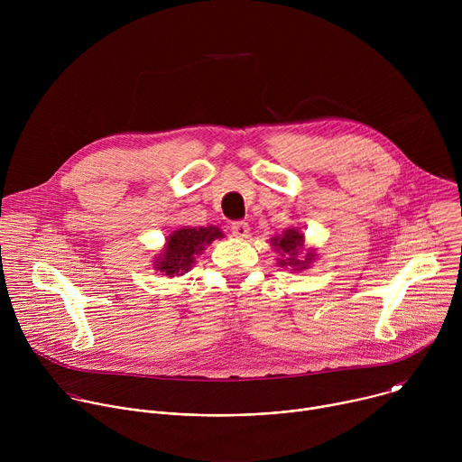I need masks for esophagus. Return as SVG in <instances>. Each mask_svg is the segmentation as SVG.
<instances>
[{
	"instance_id": "1",
	"label": "esophagus",
	"mask_w": 462,
	"mask_h": 462,
	"mask_svg": "<svg viewBox=\"0 0 462 462\" xmlns=\"http://www.w3.org/2000/svg\"><path fill=\"white\" fill-rule=\"evenodd\" d=\"M230 230H232V234H234V237H237V239H245V237H248V234H250V226H248V223H245V221H234V223L230 225Z\"/></svg>"
}]
</instances>
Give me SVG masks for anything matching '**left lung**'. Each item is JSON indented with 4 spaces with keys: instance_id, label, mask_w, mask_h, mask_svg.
<instances>
[{
    "instance_id": "1",
    "label": "left lung",
    "mask_w": 462,
    "mask_h": 462,
    "mask_svg": "<svg viewBox=\"0 0 462 462\" xmlns=\"http://www.w3.org/2000/svg\"><path fill=\"white\" fill-rule=\"evenodd\" d=\"M271 245L280 254L278 265L292 273H301L310 269L316 261V248H305V236L298 226L285 228L282 234L271 237Z\"/></svg>"
}]
</instances>
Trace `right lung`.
Returning a JSON list of instances; mask_svg holds the SVG:
<instances>
[{
    "mask_svg": "<svg viewBox=\"0 0 462 462\" xmlns=\"http://www.w3.org/2000/svg\"><path fill=\"white\" fill-rule=\"evenodd\" d=\"M225 237L221 228L210 226H182L173 230L164 243L161 254L153 259V269L162 273L166 278H175L186 274L195 263V255L203 254V250L216 239Z\"/></svg>",
    "mask_w": 462,
    "mask_h": 462,
    "instance_id": "1",
    "label": "right lung"
}]
</instances>
